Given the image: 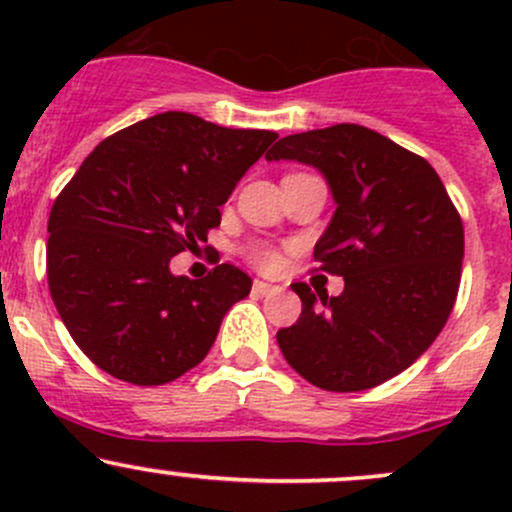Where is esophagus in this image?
<instances>
[{
	"label": "esophagus",
	"instance_id": "esophagus-1",
	"mask_svg": "<svg viewBox=\"0 0 512 512\" xmlns=\"http://www.w3.org/2000/svg\"><path fill=\"white\" fill-rule=\"evenodd\" d=\"M252 291H255L257 296H269V293L279 291V286H272V284H267V281L255 279V284H252Z\"/></svg>",
	"mask_w": 512,
	"mask_h": 512
}]
</instances>
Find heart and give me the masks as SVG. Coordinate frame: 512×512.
Returning <instances> with one entry per match:
<instances>
[{"label": "heart", "mask_w": 512, "mask_h": 512, "mask_svg": "<svg viewBox=\"0 0 512 512\" xmlns=\"http://www.w3.org/2000/svg\"><path fill=\"white\" fill-rule=\"evenodd\" d=\"M252 260H255V264H260V267H274L279 262V257L269 248H255L252 250Z\"/></svg>", "instance_id": "1"}]
</instances>
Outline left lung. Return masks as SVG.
Segmentation results:
<instances>
[{
  "instance_id": "left-lung-1",
  "label": "left lung",
  "mask_w": 512,
  "mask_h": 512,
  "mask_svg": "<svg viewBox=\"0 0 512 512\" xmlns=\"http://www.w3.org/2000/svg\"><path fill=\"white\" fill-rule=\"evenodd\" d=\"M267 161L325 175L334 216L315 243L344 291L291 284L303 310L276 332L281 354L308 383L361 392L407 370L445 327L460 289L464 228L426 158L361 125H334L276 142Z\"/></svg>"
}]
</instances>
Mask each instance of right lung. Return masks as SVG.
I'll return each instance as SVG.
<instances>
[{
	"mask_svg": "<svg viewBox=\"0 0 512 512\" xmlns=\"http://www.w3.org/2000/svg\"><path fill=\"white\" fill-rule=\"evenodd\" d=\"M276 137L168 110L86 156L52 204L48 286L98 368L132 385H163L209 354L252 279L233 264H216L204 279L175 276L170 257L207 243L219 207Z\"/></svg>",
	"mask_w": 512,
	"mask_h": 512,
	"instance_id": "add662e5",
	"label": "right lung"
}]
</instances>
